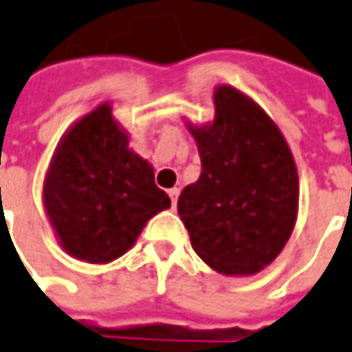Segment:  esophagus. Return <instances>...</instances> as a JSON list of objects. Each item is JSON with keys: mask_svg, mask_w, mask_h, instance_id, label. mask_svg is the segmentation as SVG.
Masks as SVG:
<instances>
[{"mask_svg": "<svg viewBox=\"0 0 352 352\" xmlns=\"http://www.w3.org/2000/svg\"><path fill=\"white\" fill-rule=\"evenodd\" d=\"M169 198H171V204H173V208H175L177 198H179V188H169Z\"/></svg>", "mask_w": 352, "mask_h": 352, "instance_id": "obj_1", "label": "esophagus"}]
</instances>
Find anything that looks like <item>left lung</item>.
<instances>
[{
	"label": "left lung",
	"mask_w": 352,
	"mask_h": 352,
	"mask_svg": "<svg viewBox=\"0 0 352 352\" xmlns=\"http://www.w3.org/2000/svg\"><path fill=\"white\" fill-rule=\"evenodd\" d=\"M216 117L190 126L202 173L177 210L198 256L226 276H252L272 264L293 233L298 175L277 125L233 86L214 92Z\"/></svg>",
	"instance_id": "obj_1"
}]
</instances>
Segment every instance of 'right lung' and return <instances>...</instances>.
Masks as SVG:
<instances>
[{
  "instance_id": "right-lung-1",
  "label": "right lung",
  "mask_w": 352,
  "mask_h": 352,
  "mask_svg": "<svg viewBox=\"0 0 352 352\" xmlns=\"http://www.w3.org/2000/svg\"><path fill=\"white\" fill-rule=\"evenodd\" d=\"M44 204L67 254L107 264L135 245L146 221L171 206L154 169L129 150L107 104L61 138L44 181Z\"/></svg>"
}]
</instances>
